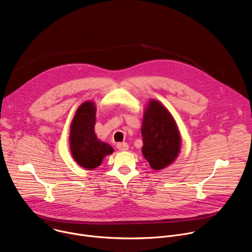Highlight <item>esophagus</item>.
I'll use <instances>...</instances> for the list:
<instances>
[{"label": "esophagus", "instance_id": "34e87169", "mask_svg": "<svg viewBox=\"0 0 252 252\" xmlns=\"http://www.w3.org/2000/svg\"><path fill=\"white\" fill-rule=\"evenodd\" d=\"M117 148L120 151H126V150H128V144L126 142H119L117 144Z\"/></svg>", "mask_w": 252, "mask_h": 252}]
</instances>
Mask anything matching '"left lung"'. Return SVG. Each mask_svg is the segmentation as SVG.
Masks as SVG:
<instances>
[{
  "instance_id": "left-lung-1",
  "label": "left lung",
  "mask_w": 252,
  "mask_h": 252,
  "mask_svg": "<svg viewBox=\"0 0 252 252\" xmlns=\"http://www.w3.org/2000/svg\"><path fill=\"white\" fill-rule=\"evenodd\" d=\"M141 134L142 153L150 167L161 170L177 158L181 147V135L172 115L161 103L152 100L147 106Z\"/></svg>"
}]
</instances>
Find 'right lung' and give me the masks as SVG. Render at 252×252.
Listing matches in <instances>:
<instances>
[{"instance_id":"add662e5","label":"right lung","mask_w":252,"mask_h":252,"mask_svg":"<svg viewBox=\"0 0 252 252\" xmlns=\"http://www.w3.org/2000/svg\"><path fill=\"white\" fill-rule=\"evenodd\" d=\"M95 122V106L88 101L77 109L70 125L69 143L72 157L87 170L100 166L103 158L114 151L109 144L98 140L94 132Z\"/></svg>"}]
</instances>
